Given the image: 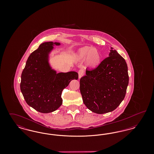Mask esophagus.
<instances>
[{
	"instance_id": "34e87169",
	"label": "esophagus",
	"mask_w": 154,
	"mask_h": 154,
	"mask_svg": "<svg viewBox=\"0 0 154 154\" xmlns=\"http://www.w3.org/2000/svg\"><path fill=\"white\" fill-rule=\"evenodd\" d=\"M78 73H79V79H80L81 78V77L84 75V71L83 69H80V70H79Z\"/></svg>"
}]
</instances>
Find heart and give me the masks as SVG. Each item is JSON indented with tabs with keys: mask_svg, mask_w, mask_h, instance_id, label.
I'll return each mask as SVG.
<instances>
[{
	"mask_svg": "<svg viewBox=\"0 0 154 154\" xmlns=\"http://www.w3.org/2000/svg\"><path fill=\"white\" fill-rule=\"evenodd\" d=\"M75 57L79 60L86 59L87 66L96 69L101 63L102 56L99 51L94 47L85 46L80 48L75 54Z\"/></svg>",
	"mask_w": 154,
	"mask_h": 154,
	"instance_id": "obj_1",
	"label": "heart"
}]
</instances>
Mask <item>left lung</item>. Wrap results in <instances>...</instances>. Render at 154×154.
Instances as JSON below:
<instances>
[{
  "label": "left lung",
  "mask_w": 154,
  "mask_h": 154,
  "mask_svg": "<svg viewBox=\"0 0 154 154\" xmlns=\"http://www.w3.org/2000/svg\"><path fill=\"white\" fill-rule=\"evenodd\" d=\"M80 84L83 102L89 110L100 114L112 111L124 100L129 84L125 60L111 48L99 67L86 70Z\"/></svg>",
  "instance_id": "obj_1"
}]
</instances>
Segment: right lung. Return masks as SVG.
<instances>
[{
	"label": "right lung",
	"mask_w": 154,
	"mask_h": 154,
	"mask_svg": "<svg viewBox=\"0 0 154 154\" xmlns=\"http://www.w3.org/2000/svg\"><path fill=\"white\" fill-rule=\"evenodd\" d=\"M54 45L60 44L50 42L40 44L30 55L21 74L20 88L26 102L42 113L57 110L62 104L63 89L79 78L75 72L57 73L52 69L49 55Z\"/></svg>",
	"instance_id": "add662e5"
}]
</instances>
